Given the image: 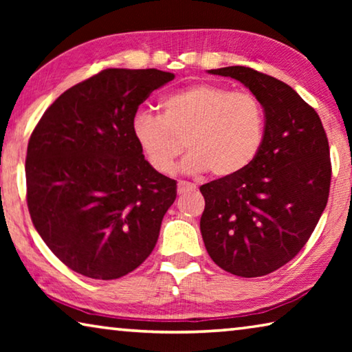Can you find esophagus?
Here are the masks:
<instances>
[{"label": "esophagus", "mask_w": 352, "mask_h": 352, "mask_svg": "<svg viewBox=\"0 0 352 352\" xmlns=\"http://www.w3.org/2000/svg\"><path fill=\"white\" fill-rule=\"evenodd\" d=\"M195 188L197 186H195L194 183H188V182H178V184H177L178 194H184V192H188V190H192Z\"/></svg>", "instance_id": "esophagus-1"}]
</instances>
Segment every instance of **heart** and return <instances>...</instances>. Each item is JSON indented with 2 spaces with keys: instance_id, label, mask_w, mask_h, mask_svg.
I'll return each instance as SVG.
<instances>
[{
  "instance_id": "heart-1",
  "label": "heart",
  "mask_w": 352,
  "mask_h": 352,
  "mask_svg": "<svg viewBox=\"0 0 352 352\" xmlns=\"http://www.w3.org/2000/svg\"><path fill=\"white\" fill-rule=\"evenodd\" d=\"M132 133L147 163L169 175L186 146L183 170L226 178L254 162L265 138V111L250 91L195 83L162 100V116L138 113Z\"/></svg>"
}]
</instances>
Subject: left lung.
Segmentation results:
<instances>
[{
  "label": "left lung",
  "instance_id": "8db88e82",
  "mask_svg": "<svg viewBox=\"0 0 352 352\" xmlns=\"http://www.w3.org/2000/svg\"><path fill=\"white\" fill-rule=\"evenodd\" d=\"M243 83L265 111V138L241 174L200 186V231L225 272L264 276L294 259L323 214L331 186L329 142L321 119L294 88L247 67L210 69Z\"/></svg>",
  "mask_w": 352,
  "mask_h": 352
}]
</instances>
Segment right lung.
<instances>
[{
    "label": "right lung",
    "instance_id": "obj_1",
    "mask_svg": "<svg viewBox=\"0 0 352 352\" xmlns=\"http://www.w3.org/2000/svg\"><path fill=\"white\" fill-rule=\"evenodd\" d=\"M109 68L60 94L34 129L28 208L52 253L93 279H118L152 253L177 182L155 170L132 133L138 107L174 79Z\"/></svg>",
    "mask_w": 352,
    "mask_h": 352
}]
</instances>
